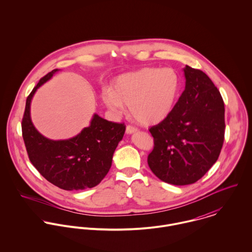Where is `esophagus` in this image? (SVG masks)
I'll return each instance as SVG.
<instances>
[{"label":"esophagus","instance_id":"34e87169","mask_svg":"<svg viewBox=\"0 0 252 252\" xmlns=\"http://www.w3.org/2000/svg\"><path fill=\"white\" fill-rule=\"evenodd\" d=\"M137 131H138V129H137V128H135V127H133V126L128 125V126L126 127V134H127V135L134 134V133H136Z\"/></svg>","mask_w":252,"mask_h":252}]
</instances>
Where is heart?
<instances>
[{
  "label": "heart",
  "mask_w": 252,
  "mask_h": 252,
  "mask_svg": "<svg viewBox=\"0 0 252 252\" xmlns=\"http://www.w3.org/2000/svg\"><path fill=\"white\" fill-rule=\"evenodd\" d=\"M180 89V77L171 68H143L119 75L112 89L105 88L102 100L119 115L128 106L132 117L142 125H155L173 110Z\"/></svg>",
  "instance_id": "heart-1"
}]
</instances>
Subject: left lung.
Listing matches in <instances>:
<instances>
[{
    "instance_id": "obj_1",
    "label": "left lung",
    "mask_w": 252,
    "mask_h": 252,
    "mask_svg": "<svg viewBox=\"0 0 252 252\" xmlns=\"http://www.w3.org/2000/svg\"><path fill=\"white\" fill-rule=\"evenodd\" d=\"M185 89L169 116L152 126L154 148L147 163L162 181L192 184L216 163L224 141V103L211 78L183 68Z\"/></svg>"
}]
</instances>
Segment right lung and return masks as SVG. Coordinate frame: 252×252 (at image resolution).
<instances>
[{
  "instance_id": "add662e5",
  "label": "right lung",
  "mask_w": 252,
  "mask_h": 252,
  "mask_svg": "<svg viewBox=\"0 0 252 252\" xmlns=\"http://www.w3.org/2000/svg\"><path fill=\"white\" fill-rule=\"evenodd\" d=\"M59 71L43 76L28 96L22 120L23 140L30 161L45 180L69 191L92 188L107 176L126 128L94 113L89 126L72 138L50 140L41 135L31 118V103L36 90Z\"/></svg>"
}]
</instances>
